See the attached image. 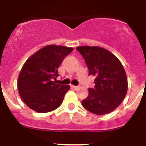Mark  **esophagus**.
I'll use <instances>...</instances> for the list:
<instances>
[{"label":"esophagus","instance_id":"1","mask_svg":"<svg viewBox=\"0 0 146 146\" xmlns=\"http://www.w3.org/2000/svg\"><path fill=\"white\" fill-rule=\"evenodd\" d=\"M71 87H72V88L74 89V90H77V89H78V87L75 86H71Z\"/></svg>","mask_w":146,"mask_h":146}]
</instances>
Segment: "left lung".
Listing matches in <instances>:
<instances>
[{
    "mask_svg": "<svg viewBox=\"0 0 146 146\" xmlns=\"http://www.w3.org/2000/svg\"><path fill=\"white\" fill-rule=\"evenodd\" d=\"M82 55L89 71L95 77L94 88L82 106L96 115H104L116 109L124 99L128 89L126 72L118 58L109 50L98 46L76 47Z\"/></svg>",
    "mask_w": 146,
    "mask_h": 146,
    "instance_id": "1",
    "label": "left lung"
}]
</instances>
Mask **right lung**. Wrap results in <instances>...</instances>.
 I'll use <instances>...</instances> for the list:
<instances>
[{
  "mask_svg": "<svg viewBox=\"0 0 146 146\" xmlns=\"http://www.w3.org/2000/svg\"><path fill=\"white\" fill-rule=\"evenodd\" d=\"M72 47L50 44L38 50L25 61L17 81L20 97L37 113H48L60 106L69 86L55 84L58 69Z\"/></svg>",
  "mask_w": 146,
  "mask_h": 146,
  "instance_id": "right-lung-1",
  "label": "right lung"
}]
</instances>
